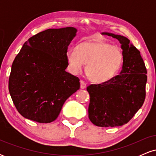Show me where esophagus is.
<instances>
[{
  "instance_id": "esophagus-1",
  "label": "esophagus",
  "mask_w": 156,
  "mask_h": 156,
  "mask_svg": "<svg viewBox=\"0 0 156 156\" xmlns=\"http://www.w3.org/2000/svg\"><path fill=\"white\" fill-rule=\"evenodd\" d=\"M80 88L81 89H85L87 87V83H85V81H83V80H80Z\"/></svg>"
}]
</instances>
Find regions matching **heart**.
I'll use <instances>...</instances> for the list:
<instances>
[{"label":"heart","mask_w":156,"mask_h":156,"mask_svg":"<svg viewBox=\"0 0 156 156\" xmlns=\"http://www.w3.org/2000/svg\"><path fill=\"white\" fill-rule=\"evenodd\" d=\"M68 67L77 73L84 64L86 73L92 81L102 83L112 79L119 73L124 62V53L119 47L101 40L87 41L70 48L67 53Z\"/></svg>","instance_id":"1"}]
</instances>
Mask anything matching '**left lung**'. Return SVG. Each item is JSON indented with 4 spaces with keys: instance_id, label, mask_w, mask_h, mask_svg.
Returning <instances> with one entry per match:
<instances>
[{
    "instance_id": "left-lung-1",
    "label": "left lung",
    "mask_w": 156,
    "mask_h": 156,
    "mask_svg": "<svg viewBox=\"0 0 156 156\" xmlns=\"http://www.w3.org/2000/svg\"><path fill=\"white\" fill-rule=\"evenodd\" d=\"M119 41L124 53L122 69L108 81L87 87L89 118L96 126L117 127L128 123L142 106L146 96L147 69L140 52L125 37L103 33Z\"/></svg>"
}]
</instances>
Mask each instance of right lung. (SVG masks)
<instances>
[{"instance_id":"1","label":"right lung","mask_w":156,"mask_h":156,"mask_svg":"<svg viewBox=\"0 0 156 156\" xmlns=\"http://www.w3.org/2000/svg\"><path fill=\"white\" fill-rule=\"evenodd\" d=\"M73 27L50 28L26 41L16 55L9 90L17 112L39 123L54 121L64 102L80 89L79 78L66 72Z\"/></svg>"}]
</instances>
